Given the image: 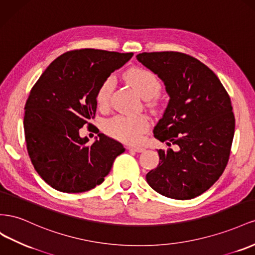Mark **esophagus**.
<instances>
[{
	"label": "esophagus",
	"mask_w": 255,
	"mask_h": 255,
	"mask_svg": "<svg viewBox=\"0 0 255 255\" xmlns=\"http://www.w3.org/2000/svg\"><path fill=\"white\" fill-rule=\"evenodd\" d=\"M129 149L135 152H143L145 150V148L142 146H132V147H129Z\"/></svg>",
	"instance_id": "34e87169"
}]
</instances>
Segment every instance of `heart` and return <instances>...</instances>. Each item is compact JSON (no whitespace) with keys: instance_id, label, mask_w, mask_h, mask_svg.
Wrapping results in <instances>:
<instances>
[{"instance_id":"obj_1","label":"heart","mask_w":255,"mask_h":255,"mask_svg":"<svg viewBox=\"0 0 255 255\" xmlns=\"http://www.w3.org/2000/svg\"><path fill=\"white\" fill-rule=\"evenodd\" d=\"M125 78L129 84L133 87L137 95L145 100L156 97L161 89V84H160L158 78L146 69L131 68L126 72ZM113 89L114 79L112 77L107 78L99 85L96 93V104L99 108L104 109L108 107ZM148 126L149 121L145 115L120 114L104 123V129L109 135L128 144L139 142Z\"/></svg>"}]
</instances>
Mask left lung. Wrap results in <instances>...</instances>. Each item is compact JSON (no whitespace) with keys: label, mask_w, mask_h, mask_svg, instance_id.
<instances>
[{"label":"left lung","mask_w":255,"mask_h":255,"mask_svg":"<svg viewBox=\"0 0 255 255\" xmlns=\"http://www.w3.org/2000/svg\"><path fill=\"white\" fill-rule=\"evenodd\" d=\"M136 60L165 86L169 103L154 136L177 150L157 149L148 185L171 199L190 200L212 187L227 166L235 131L231 99L206 65L180 52H143Z\"/></svg>","instance_id":"1"}]
</instances>
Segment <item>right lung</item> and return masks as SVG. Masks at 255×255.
<instances>
[{
    "label": "right lung",
    "instance_id": "obj_1",
    "mask_svg": "<svg viewBox=\"0 0 255 255\" xmlns=\"http://www.w3.org/2000/svg\"><path fill=\"white\" fill-rule=\"evenodd\" d=\"M133 55L97 49L62 54L31 90L24 107V132L35 170L61 192H84L100 185L123 144L98 133L89 144L79 130L96 113L99 85Z\"/></svg>",
    "mask_w": 255,
    "mask_h": 255
}]
</instances>
